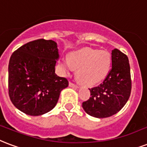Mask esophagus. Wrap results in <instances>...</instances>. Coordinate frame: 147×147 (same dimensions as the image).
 <instances>
[{
    "label": "esophagus",
    "instance_id": "34e87169",
    "mask_svg": "<svg viewBox=\"0 0 147 147\" xmlns=\"http://www.w3.org/2000/svg\"><path fill=\"white\" fill-rule=\"evenodd\" d=\"M69 86H70V87H71V88H79V87H78V86H77V85H76V84H73L72 82H69Z\"/></svg>",
    "mask_w": 147,
    "mask_h": 147
}]
</instances>
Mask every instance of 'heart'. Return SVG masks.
Returning a JSON list of instances; mask_svg holds the SVG:
<instances>
[{
  "instance_id": "obj_1",
  "label": "heart",
  "mask_w": 147,
  "mask_h": 147,
  "mask_svg": "<svg viewBox=\"0 0 147 147\" xmlns=\"http://www.w3.org/2000/svg\"><path fill=\"white\" fill-rule=\"evenodd\" d=\"M64 71L78 69V79L88 86H95L106 78L111 65L110 54L97 49H83L69 54L61 62Z\"/></svg>"
}]
</instances>
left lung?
Returning a JSON list of instances; mask_svg holds the SVG:
<instances>
[{"instance_id":"8db88e82","label":"left lung","mask_w":147,"mask_h":147,"mask_svg":"<svg viewBox=\"0 0 147 147\" xmlns=\"http://www.w3.org/2000/svg\"><path fill=\"white\" fill-rule=\"evenodd\" d=\"M91 97L82 102L86 113L106 118L121 110L131 92L130 67L128 57L118 49L112 51V69L99 86L89 88Z\"/></svg>"}]
</instances>
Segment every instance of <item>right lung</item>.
Here are the masks:
<instances>
[{
	"label": "right lung",
	"mask_w": 147,
	"mask_h": 147,
	"mask_svg": "<svg viewBox=\"0 0 147 147\" xmlns=\"http://www.w3.org/2000/svg\"><path fill=\"white\" fill-rule=\"evenodd\" d=\"M59 59L55 41L38 39L20 47L8 65V91L12 103L29 116H41L56 106L65 78L55 74Z\"/></svg>",
	"instance_id": "right-lung-1"
}]
</instances>
